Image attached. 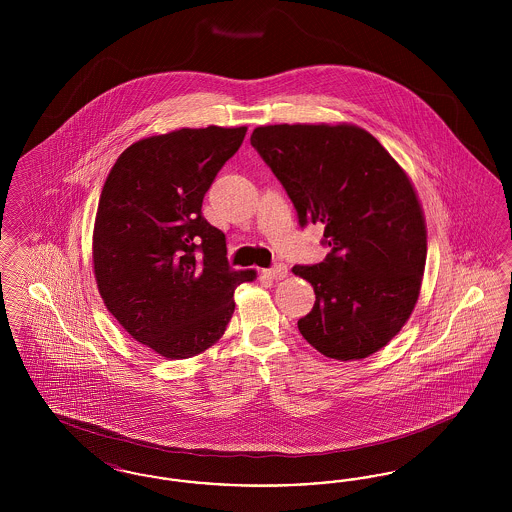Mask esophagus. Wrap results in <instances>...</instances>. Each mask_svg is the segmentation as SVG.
Segmentation results:
<instances>
[{
    "mask_svg": "<svg viewBox=\"0 0 512 512\" xmlns=\"http://www.w3.org/2000/svg\"><path fill=\"white\" fill-rule=\"evenodd\" d=\"M265 274L270 276L272 280H284V278H288V267L286 265H276V267L267 268Z\"/></svg>",
    "mask_w": 512,
    "mask_h": 512,
    "instance_id": "1",
    "label": "esophagus"
}]
</instances>
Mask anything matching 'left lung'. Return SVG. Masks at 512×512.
<instances>
[{
  "mask_svg": "<svg viewBox=\"0 0 512 512\" xmlns=\"http://www.w3.org/2000/svg\"><path fill=\"white\" fill-rule=\"evenodd\" d=\"M251 146L282 182L299 224L322 222L326 259L293 267L315 307L297 328L322 355L359 361L411 317L426 267V220L413 182L357 124L257 126Z\"/></svg>",
  "mask_w": 512,
  "mask_h": 512,
  "instance_id": "8db88e82",
  "label": "left lung"
}]
</instances>
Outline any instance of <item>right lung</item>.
<instances>
[{
	"instance_id": "obj_1",
	"label": "right lung",
	"mask_w": 512,
	"mask_h": 512,
	"mask_svg": "<svg viewBox=\"0 0 512 512\" xmlns=\"http://www.w3.org/2000/svg\"><path fill=\"white\" fill-rule=\"evenodd\" d=\"M247 126L180 128L126 147L99 195L92 261L107 311L165 359H190L222 338L234 290L257 278L226 261V240L201 215Z\"/></svg>"
}]
</instances>
